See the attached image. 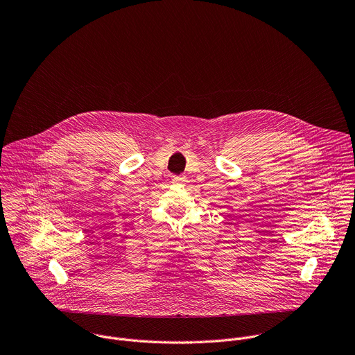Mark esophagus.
Returning <instances> with one entry per match:
<instances>
[{
    "instance_id": "obj_1",
    "label": "esophagus",
    "mask_w": 355,
    "mask_h": 355,
    "mask_svg": "<svg viewBox=\"0 0 355 355\" xmlns=\"http://www.w3.org/2000/svg\"><path fill=\"white\" fill-rule=\"evenodd\" d=\"M173 182H174V184H182V182H185V177H177V175H174V177H173Z\"/></svg>"
}]
</instances>
